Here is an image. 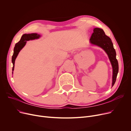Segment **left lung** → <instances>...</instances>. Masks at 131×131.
<instances>
[{
	"instance_id": "8db88e82",
	"label": "left lung",
	"mask_w": 131,
	"mask_h": 131,
	"mask_svg": "<svg viewBox=\"0 0 131 131\" xmlns=\"http://www.w3.org/2000/svg\"><path fill=\"white\" fill-rule=\"evenodd\" d=\"M90 42L102 48L107 53L113 69L112 86L114 85L118 72V63L116 58V53L112 41L105 32L100 28H94L90 38Z\"/></svg>"
}]
</instances>
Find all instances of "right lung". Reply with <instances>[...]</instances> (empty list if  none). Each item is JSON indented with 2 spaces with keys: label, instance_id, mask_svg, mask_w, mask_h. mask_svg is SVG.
Masks as SVG:
<instances>
[{
  "label": "right lung",
  "instance_id": "add662e5",
  "mask_svg": "<svg viewBox=\"0 0 131 131\" xmlns=\"http://www.w3.org/2000/svg\"><path fill=\"white\" fill-rule=\"evenodd\" d=\"M40 36L39 34L37 33H31V34H24L22 36L21 39L19 40L18 42L16 43L14 49V53L12 56V63L13 64V67L12 71H14V64H15V60L16 58L17 57V55L24 46L25 45L26 41H29L30 40H33L36 39H38Z\"/></svg>",
  "mask_w": 131,
  "mask_h": 131
}]
</instances>
